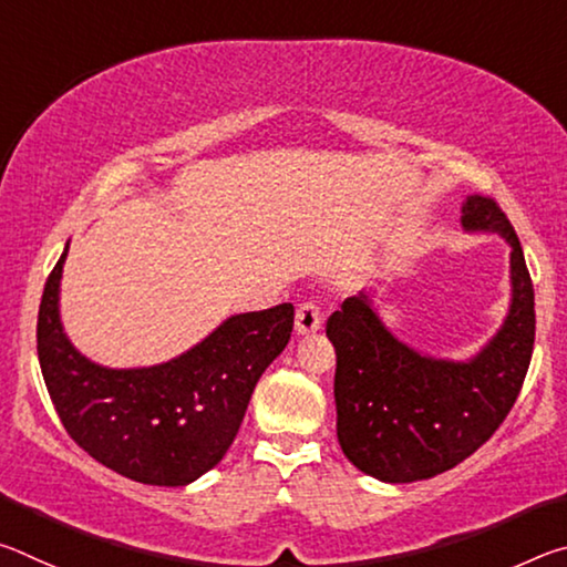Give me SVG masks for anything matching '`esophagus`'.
<instances>
[{
	"mask_svg": "<svg viewBox=\"0 0 567 567\" xmlns=\"http://www.w3.org/2000/svg\"><path fill=\"white\" fill-rule=\"evenodd\" d=\"M322 320H324V312L320 302L315 300H307L300 307H297V315H295V330L297 334H310V332H318L322 328Z\"/></svg>",
	"mask_w": 567,
	"mask_h": 567,
	"instance_id": "obj_1",
	"label": "esophagus"
}]
</instances>
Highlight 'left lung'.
I'll use <instances>...</instances> for the list:
<instances>
[{"mask_svg": "<svg viewBox=\"0 0 567 567\" xmlns=\"http://www.w3.org/2000/svg\"><path fill=\"white\" fill-rule=\"evenodd\" d=\"M465 229L511 243L513 305L503 330L470 362L422 358L382 328L368 295L348 297L328 318L338 352V440L350 463L385 483L445 473L493 437L530 368L535 292L520 239L493 197L470 195Z\"/></svg>", "mask_w": 567, "mask_h": 567, "instance_id": "8db88e82", "label": "left lung"}]
</instances>
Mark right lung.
Listing matches in <instances>:
<instances>
[{
    "instance_id": "obj_1",
    "label": "right lung",
    "mask_w": 567,
    "mask_h": 567,
    "mask_svg": "<svg viewBox=\"0 0 567 567\" xmlns=\"http://www.w3.org/2000/svg\"><path fill=\"white\" fill-rule=\"evenodd\" d=\"M64 257L66 249L44 285L37 354L66 435L137 483H192L233 445L257 380L290 342L295 307L235 315L157 368L107 370L82 358L62 332L56 297Z\"/></svg>"
}]
</instances>
